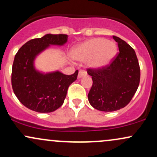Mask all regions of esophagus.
I'll list each match as a JSON object with an SVG mask.
<instances>
[{
  "label": "esophagus",
  "instance_id": "obj_1",
  "mask_svg": "<svg viewBox=\"0 0 157 157\" xmlns=\"http://www.w3.org/2000/svg\"><path fill=\"white\" fill-rule=\"evenodd\" d=\"M86 72L85 71L80 70V71H79L78 76H77V77H78V78L80 79V78H82V77H84V76H86Z\"/></svg>",
  "mask_w": 157,
  "mask_h": 157
}]
</instances>
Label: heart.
I'll return each instance as SVG.
<instances>
[{"label":"heart","instance_id":"1","mask_svg":"<svg viewBox=\"0 0 157 157\" xmlns=\"http://www.w3.org/2000/svg\"><path fill=\"white\" fill-rule=\"evenodd\" d=\"M117 53V46L104 38H93L75 46L71 51L73 59L79 61L89 59V65L94 69H101L113 61Z\"/></svg>","mask_w":157,"mask_h":157}]
</instances>
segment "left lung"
Wrapping results in <instances>:
<instances>
[{"label": "left lung", "mask_w": 157, "mask_h": 157, "mask_svg": "<svg viewBox=\"0 0 157 157\" xmlns=\"http://www.w3.org/2000/svg\"><path fill=\"white\" fill-rule=\"evenodd\" d=\"M119 53L109 65L88 69L92 86L88 94L89 104L103 112L126 106L135 94L140 81V68L135 51L125 41L114 36Z\"/></svg>", "instance_id": "1"}]
</instances>
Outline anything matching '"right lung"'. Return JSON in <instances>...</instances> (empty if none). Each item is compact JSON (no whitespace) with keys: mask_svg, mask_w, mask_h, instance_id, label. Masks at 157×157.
Returning <instances> with one entry per match:
<instances>
[{"mask_svg":"<svg viewBox=\"0 0 157 157\" xmlns=\"http://www.w3.org/2000/svg\"><path fill=\"white\" fill-rule=\"evenodd\" d=\"M68 41L65 34H46L26 42L15 56L12 68V86L24 106L37 113L55 111L62 106L68 86L77 80L78 71L66 75L59 71L44 73L36 68L38 55L51 45L63 46Z\"/></svg>","mask_w":157,"mask_h":157,"instance_id":"add662e5","label":"right lung"}]
</instances>
